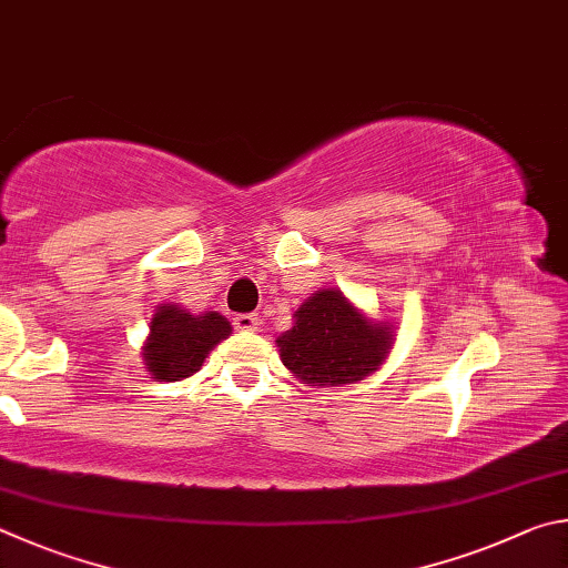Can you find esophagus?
Instances as JSON below:
<instances>
[{
	"label": "esophagus",
	"mask_w": 568,
	"mask_h": 568,
	"mask_svg": "<svg viewBox=\"0 0 568 568\" xmlns=\"http://www.w3.org/2000/svg\"><path fill=\"white\" fill-rule=\"evenodd\" d=\"M234 326L242 332H256L258 329V316L256 314H236Z\"/></svg>",
	"instance_id": "esophagus-1"
}]
</instances>
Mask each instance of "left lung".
Wrapping results in <instances>:
<instances>
[{
  "label": "left lung",
  "instance_id": "left-lung-1",
  "mask_svg": "<svg viewBox=\"0 0 568 568\" xmlns=\"http://www.w3.org/2000/svg\"><path fill=\"white\" fill-rule=\"evenodd\" d=\"M386 324L364 320L342 292L322 290L296 312V324L278 336L284 366L304 384L339 386L364 379L392 349Z\"/></svg>",
  "mask_w": 568,
  "mask_h": 568
}]
</instances>
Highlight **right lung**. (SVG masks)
<instances>
[{"label":"right lung","instance_id":"obj_1","mask_svg":"<svg viewBox=\"0 0 568 568\" xmlns=\"http://www.w3.org/2000/svg\"><path fill=\"white\" fill-rule=\"evenodd\" d=\"M152 334L144 346V362L152 379L179 382L202 369L206 354L232 334L222 314L194 316L176 306H159Z\"/></svg>","mask_w":568,"mask_h":568}]
</instances>
